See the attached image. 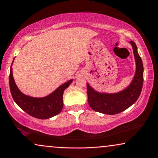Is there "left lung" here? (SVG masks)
Returning <instances> with one entry per match:
<instances>
[{
	"mask_svg": "<svg viewBox=\"0 0 158 158\" xmlns=\"http://www.w3.org/2000/svg\"><path fill=\"white\" fill-rule=\"evenodd\" d=\"M133 49L135 61V73L128 87L115 94L97 92L87 83V98L90 107L98 113L115 115L121 113L136 102L141 93L143 83V66L133 41L130 42Z\"/></svg>",
	"mask_w": 158,
	"mask_h": 158,
	"instance_id": "1",
	"label": "left lung"
}]
</instances>
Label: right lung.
<instances>
[{
    "label": "right lung",
    "mask_w": 158,
    "mask_h": 158,
    "mask_svg": "<svg viewBox=\"0 0 158 158\" xmlns=\"http://www.w3.org/2000/svg\"><path fill=\"white\" fill-rule=\"evenodd\" d=\"M73 79L68 81L45 97L35 98L25 95L15 84L11 65L9 73V87L13 99L23 111L39 119H48L56 115L63 107L64 90L71 85Z\"/></svg>",
    "instance_id": "1"
}]
</instances>
